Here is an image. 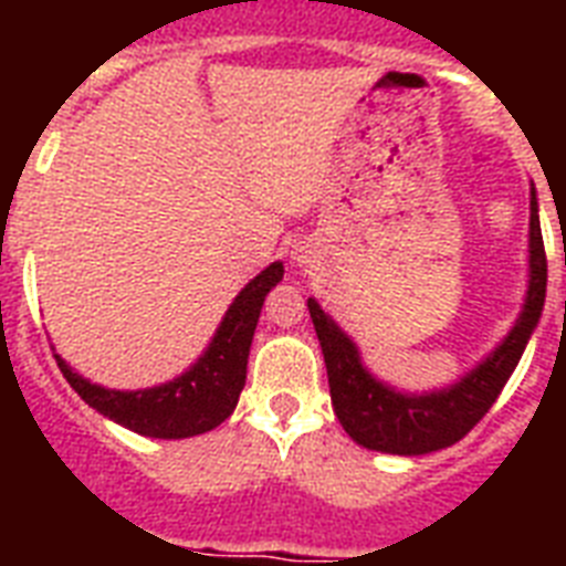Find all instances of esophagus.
Returning a JSON list of instances; mask_svg holds the SVG:
<instances>
[{
  "label": "esophagus",
  "instance_id": "1",
  "mask_svg": "<svg viewBox=\"0 0 566 566\" xmlns=\"http://www.w3.org/2000/svg\"><path fill=\"white\" fill-rule=\"evenodd\" d=\"M293 261H296V264H305V255H300V252H296V255H293Z\"/></svg>",
  "mask_w": 566,
  "mask_h": 566
}]
</instances>
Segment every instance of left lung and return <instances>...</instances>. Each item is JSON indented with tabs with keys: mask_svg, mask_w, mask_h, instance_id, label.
Listing matches in <instances>:
<instances>
[{
	"mask_svg": "<svg viewBox=\"0 0 566 566\" xmlns=\"http://www.w3.org/2000/svg\"><path fill=\"white\" fill-rule=\"evenodd\" d=\"M546 300V252L537 217V196L532 188V217H528V291L517 323L511 326L496 349L455 385L429 394H402L378 381L361 364V353L353 337L308 300L311 319L317 328L323 358H326L332 405L346 434L358 447L387 452V455H426L464 438L511 378L528 337L535 332Z\"/></svg>",
	"mask_w": 566,
	"mask_h": 566,
	"instance_id": "8db88e82",
	"label": "left lung"
}]
</instances>
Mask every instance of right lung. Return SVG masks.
<instances>
[{
  "label": "right lung",
  "instance_id": "add662e5",
  "mask_svg": "<svg viewBox=\"0 0 566 566\" xmlns=\"http://www.w3.org/2000/svg\"><path fill=\"white\" fill-rule=\"evenodd\" d=\"M282 261L261 270L234 296L202 358L167 385L146 390H108L78 376L61 355H55V361L84 402L137 434L161 440L205 434L231 417L238 405L240 390L247 385L249 346L261 317V305L266 293L282 282Z\"/></svg>",
  "mask_w": 566,
  "mask_h": 566
}]
</instances>
